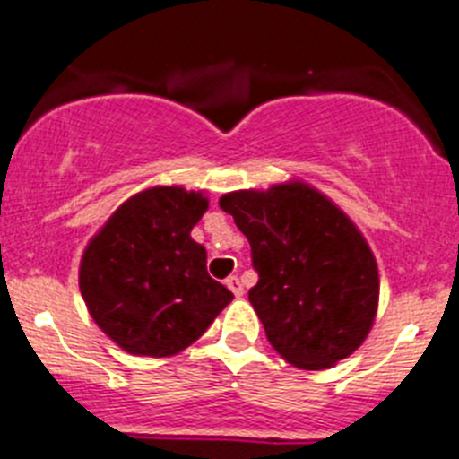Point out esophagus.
I'll return each mask as SVG.
<instances>
[{"label":"esophagus","instance_id":"esophagus-1","mask_svg":"<svg viewBox=\"0 0 459 459\" xmlns=\"http://www.w3.org/2000/svg\"><path fill=\"white\" fill-rule=\"evenodd\" d=\"M226 286H229V290L233 292L235 297H242L245 295V288H242V281H239V276H229V279H226Z\"/></svg>","mask_w":459,"mask_h":459}]
</instances>
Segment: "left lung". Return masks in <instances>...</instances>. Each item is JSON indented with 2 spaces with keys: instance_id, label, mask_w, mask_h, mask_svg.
Here are the masks:
<instances>
[{
  "instance_id": "8db88e82",
  "label": "left lung",
  "mask_w": 459,
  "mask_h": 459,
  "mask_svg": "<svg viewBox=\"0 0 459 459\" xmlns=\"http://www.w3.org/2000/svg\"><path fill=\"white\" fill-rule=\"evenodd\" d=\"M220 208L249 239L258 272L249 301L272 348L304 370L350 357L379 301L377 263L354 221L301 180L229 192Z\"/></svg>"
}]
</instances>
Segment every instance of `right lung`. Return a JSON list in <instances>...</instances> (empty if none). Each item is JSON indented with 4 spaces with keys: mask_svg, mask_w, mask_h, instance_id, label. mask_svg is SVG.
<instances>
[{
    "mask_svg": "<svg viewBox=\"0 0 459 459\" xmlns=\"http://www.w3.org/2000/svg\"><path fill=\"white\" fill-rule=\"evenodd\" d=\"M205 210L204 192L158 185L123 201L89 239L80 292L98 327L126 352H183L233 299L192 239Z\"/></svg>",
    "mask_w": 459,
    "mask_h": 459,
    "instance_id": "right-lung-1",
    "label": "right lung"
}]
</instances>
